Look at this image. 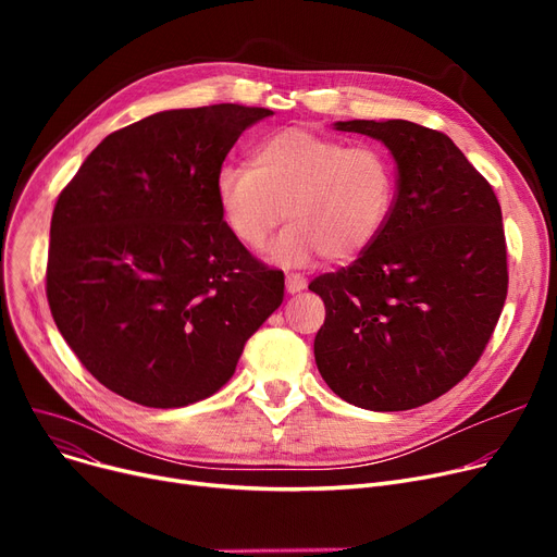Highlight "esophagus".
<instances>
[{"mask_svg":"<svg viewBox=\"0 0 557 557\" xmlns=\"http://www.w3.org/2000/svg\"><path fill=\"white\" fill-rule=\"evenodd\" d=\"M307 286V280L302 275H286V290L288 294H300Z\"/></svg>","mask_w":557,"mask_h":557,"instance_id":"esophagus-1","label":"esophagus"}]
</instances>
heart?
I'll return each mask as SVG.
<instances>
[{"mask_svg":"<svg viewBox=\"0 0 557 557\" xmlns=\"http://www.w3.org/2000/svg\"><path fill=\"white\" fill-rule=\"evenodd\" d=\"M395 191V164L382 146H347L305 128L269 135L250 164H227L216 175L223 221L248 250H267L282 221H290L275 246L286 267L363 255L384 232Z\"/></svg>","mask_w":557,"mask_h":557,"instance_id":"heart-1","label":"heart"}]
</instances>
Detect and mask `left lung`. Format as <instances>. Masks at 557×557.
I'll use <instances>...</instances> for the list:
<instances>
[{
	"instance_id": "left-lung-1",
	"label": "left lung",
	"mask_w": 557,
	"mask_h": 557,
	"mask_svg": "<svg viewBox=\"0 0 557 557\" xmlns=\"http://www.w3.org/2000/svg\"><path fill=\"white\" fill-rule=\"evenodd\" d=\"M386 144L397 164L393 214L345 269L311 280L325 302L315 366L345 401L408 411L470 374L508 294L502 205L441 131L413 122H338Z\"/></svg>"
}]
</instances>
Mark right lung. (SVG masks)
<instances>
[{
  "instance_id": "add662e5",
  "label": "right lung",
  "mask_w": 557,
  "mask_h": 557,
  "mask_svg": "<svg viewBox=\"0 0 557 557\" xmlns=\"http://www.w3.org/2000/svg\"><path fill=\"white\" fill-rule=\"evenodd\" d=\"M269 108L166 110L110 133L51 216L47 302L108 391L181 408L230 382L284 298V273L227 230L216 175Z\"/></svg>"
}]
</instances>
